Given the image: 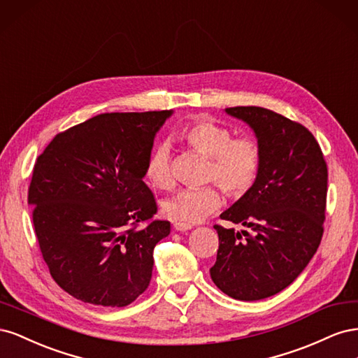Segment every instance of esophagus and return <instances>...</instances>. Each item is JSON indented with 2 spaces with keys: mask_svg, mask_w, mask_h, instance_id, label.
Returning a JSON list of instances; mask_svg holds the SVG:
<instances>
[{
  "mask_svg": "<svg viewBox=\"0 0 358 358\" xmlns=\"http://www.w3.org/2000/svg\"><path fill=\"white\" fill-rule=\"evenodd\" d=\"M192 225L189 224H182V222H175L173 224V229H175L176 231H185V230H189Z\"/></svg>",
  "mask_w": 358,
  "mask_h": 358,
  "instance_id": "34e87169",
  "label": "esophagus"
}]
</instances>
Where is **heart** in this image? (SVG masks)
Instances as JSON below:
<instances>
[{
  "instance_id": "heart-1",
  "label": "heart",
  "mask_w": 358,
  "mask_h": 358,
  "mask_svg": "<svg viewBox=\"0 0 358 358\" xmlns=\"http://www.w3.org/2000/svg\"><path fill=\"white\" fill-rule=\"evenodd\" d=\"M178 137L191 149L209 158L206 182H215L227 197L242 199L255 185L263 161L262 146L255 137L233 136L230 127L208 116H199L183 125ZM145 173L149 182L159 189H170L175 185L169 145L159 143L150 150ZM221 203V192L209 185L180 189L162 201L161 208L169 220L191 225L218 210Z\"/></svg>"
}]
</instances>
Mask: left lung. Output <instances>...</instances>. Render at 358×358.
Instances as JSON below:
<instances>
[{"instance_id":"8db88e82","label":"left lung","mask_w":358,"mask_h":358,"mask_svg":"<svg viewBox=\"0 0 358 358\" xmlns=\"http://www.w3.org/2000/svg\"><path fill=\"white\" fill-rule=\"evenodd\" d=\"M227 113L252 127L263 161L255 185L215 224L220 248L210 267L227 296L254 301L278 294L308 266L321 243L327 206V162L317 138L300 122L257 106Z\"/></svg>"}]
</instances>
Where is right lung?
<instances>
[{
    "label": "right lung",
    "instance_id": "add662e5",
    "mask_svg": "<svg viewBox=\"0 0 358 358\" xmlns=\"http://www.w3.org/2000/svg\"><path fill=\"white\" fill-rule=\"evenodd\" d=\"M171 115L101 113L58 133L28 188L32 224L52 278L85 303L122 308L148 288L154 248L170 222L143 182L154 137Z\"/></svg>",
    "mask_w": 358,
    "mask_h": 358
}]
</instances>
